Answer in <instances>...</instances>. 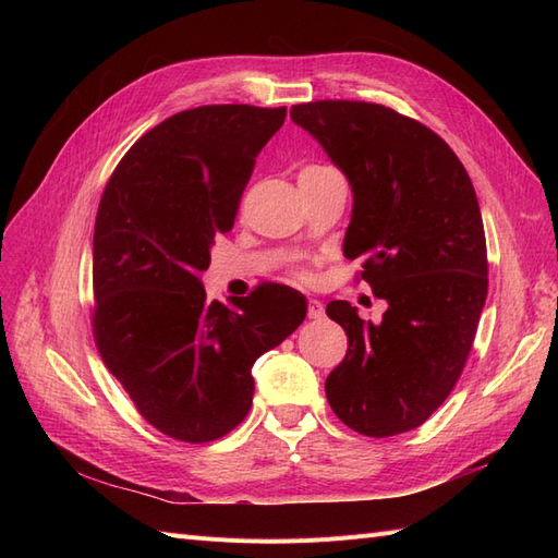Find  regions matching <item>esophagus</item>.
<instances>
[{
  "instance_id": "obj_1",
  "label": "esophagus",
  "mask_w": 558,
  "mask_h": 558,
  "mask_svg": "<svg viewBox=\"0 0 558 558\" xmlns=\"http://www.w3.org/2000/svg\"><path fill=\"white\" fill-rule=\"evenodd\" d=\"M324 314H326L324 305H320L318 300H310V305H307V316H310V318H314V320H318V318H324Z\"/></svg>"
}]
</instances>
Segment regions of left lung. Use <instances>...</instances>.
I'll return each mask as SVG.
<instances>
[{
    "label": "left lung",
    "instance_id": "left-lung-1",
    "mask_svg": "<svg viewBox=\"0 0 558 558\" xmlns=\"http://www.w3.org/2000/svg\"><path fill=\"white\" fill-rule=\"evenodd\" d=\"M351 185L344 256L386 300L381 324L347 300L326 314L349 337L326 379L337 418L367 437L412 430L459 381L488 291L484 223L461 160L433 130L398 111L347 99L295 105Z\"/></svg>",
    "mask_w": 558,
    "mask_h": 558
}]
</instances>
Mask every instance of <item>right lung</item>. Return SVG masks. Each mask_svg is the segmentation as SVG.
<instances>
[{"mask_svg":"<svg viewBox=\"0 0 558 558\" xmlns=\"http://www.w3.org/2000/svg\"><path fill=\"white\" fill-rule=\"evenodd\" d=\"M286 107L211 105L167 118L111 174L93 238L95 342L140 414L181 442H211L251 410V367L307 316L305 295L263 283L232 305L199 275Z\"/></svg>","mask_w":558,"mask_h":558,"instance_id":"add662e5","label":"right lung"}]
</instances>
